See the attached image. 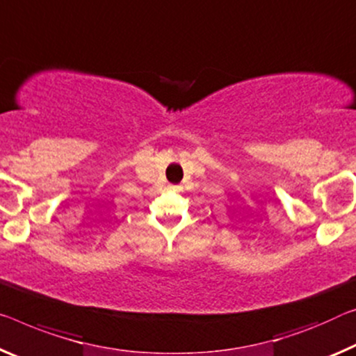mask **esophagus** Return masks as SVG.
I'll list each match as a JSON object with an SVG mask.
<instances>
[{
    "label": "esophagus",
    "mask_w": 356,
    "mask_h": 356,
    "mask_svg": "<svg viewBox=\"0 0 356 356\" xmlns=\"http://www.w3.org/2000/svg\"><path fill=\"white\" fill-rule=\"evenodd\" d=\"M168 189H170V191H181V186H178V184H168Z\"/></svg>",
    "instance_id": "obj_1"
}]
</instances>
